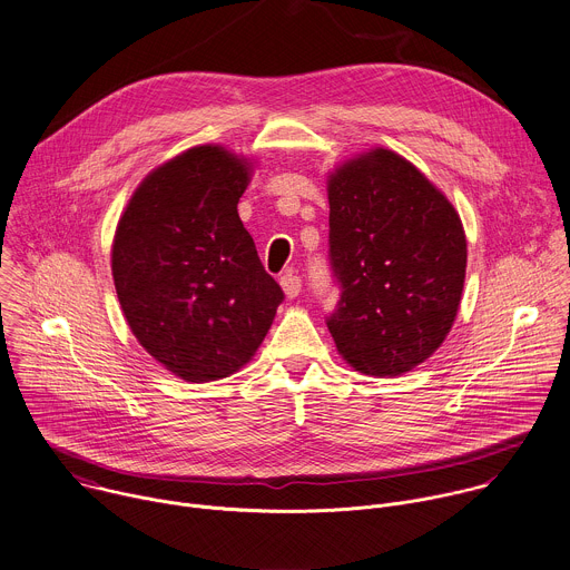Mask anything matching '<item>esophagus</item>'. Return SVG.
Returning <instances> with one entry per match:
<instances>
[{"label":"esophagus","mask_w":570,"mask_h":570,"mask_svg":"<svg viewBox=\"0 0 570 570\" xmlns=\"http://www.w3.org/2000/svg\"><path fill=\"white\" fill-rule=\"evenodd\" d=\"M279 286H282L284 295H286L288 299H293V297H297L299 291H302V279H299L295 273H286V275H282Z\"/></svg>","instance_id":"1"}]
</instances>
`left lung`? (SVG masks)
<instances>
[{
  "label": "left lung",
  "instance_id": "left-lung-1",
  "mask_svg": "<svg viewBox=\"0 0 570 570\" xmlns=\"http://www.w3.org/2000/svg\"><path fill=\"white\" fill-rule=\"evenodd\" d=\"M326 193L342 286L326 326L337 353L364 375H403L456 320L468 266L461 217L416 165L385 147L337 165Z\"/></svg>",
  "mask_w": 570,
  "mask_h": 570
}]
</instances>
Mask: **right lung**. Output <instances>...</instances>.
I'll return each mask as SVG.
<instances>
[{
	"label": "right lung",
	"instance_id": "obj_1",
	"mask_svg": "<svg viewBox=\"0 0 570 570\" xmlns=\"http://www.w3.org/2000/svg\"><path fill=\"white\" fill-rule=\"evenodd\" d=\"M253 160L197 145L154 167L111 244L122 315L140 346L185 383L228 377L253 360L277 306L237 204Z\"/></svg>",
	"mask_w": 570,
	"mask_h": 570
}]
</instances>
